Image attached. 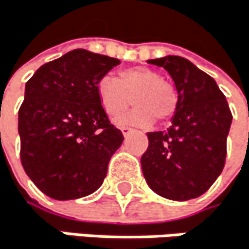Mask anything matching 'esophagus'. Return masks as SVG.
Wrapping results in <instances>:
<instances>
[{
	"label": "esophagus",
	"instance_id": "esophagus-1",
	"mask_svg": "<svg viewBox=\"0 0 249 249\" xmlns=\"http://www.w3.org/2000/svg\"><path fill=\"white\" fill-rule=\"evenodd\" d=\"M121 131H122L124 137H128L134 130H133V128H130V127H121Z\"/></svg>",
	"mask_w": 249,
	"mask_h": 249
}]
</instances>
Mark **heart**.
Returning <instances> with one entry per match:
<instances>
[{
    "label": "heart",
    "instance_id": "b5f03b06",
    "mask_svg": "<svg viewBox=\"0 0 249 249\" xmlns=\"http://www.w3.org/2000/svg\"><path fill=\"white\" fill-rule=\"evenodd\" d=\"M97 97L103 110L112 119L122 116L131 103L137 105L124 121L147 127L158 119L170 121L178 109V91L173 82L159 72L137 66L119 72L118 79L102 76L97 81Z\"/></svg>",
    "mask_w": 249,
    "mask_h": 249
}]
</instances>
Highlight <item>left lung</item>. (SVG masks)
I'll return each mask as SVG.
<instances>
[{
  "mask_svg": "<svg viewBox=\"0 0 249 249\" xmlns=\"http://www.w3.org/2000/svg\"><path fill=\"white\" fill-rule=\"evenodd\" d=\"M164 68L178 91L167 131L147 133L142 170L149 187L173 201L201 196L224 168L232 112L215 81L180 56L147 60Z\"/></svg>",
  "mask_w": 249,
  "mask_h": 249,
  "instance_id": "8db88e82",
  "label": "left lung"
}]
</instances>
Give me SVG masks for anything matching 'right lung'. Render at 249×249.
Returning <instances> with one entry per match:
<instances>
[{"label":"right lung","instance_id":"obj_1","mask_svg":"<svg viewBox=\"0 0 249 249\" xmlns=\"http://www.w3.org/2000/svg\"><path fill=\"white\" fill-rule=\"evenodd\" d=\"M118 59L72 50L26 82L19 109L20 161L35 186L59 201L96 192L122 144L97 97V81Z\"/></svg>","mask_w":249,"mask_h":249}]
</instances>
